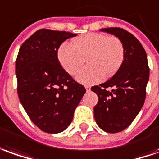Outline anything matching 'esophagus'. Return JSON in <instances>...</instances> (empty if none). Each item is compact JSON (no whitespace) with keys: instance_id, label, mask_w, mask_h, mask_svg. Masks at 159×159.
<instances>
[{"instance_id":"34e87169","label":"esophagus","mask_w":159,"mask_h":159,"mask_svg":"<svg viewBox=\"0 0 159 159\" xmlns=\"http://www.w3.org/2000/svg\"><path fill=\"white\" fill-rule=\"evenodd\" d=\"M85 88H86V90L87 91V92H88V91H90V89H91V87L89 86H85Z\"/></svg>"}]
</instances>
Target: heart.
I'll return each mask as SVG.
<instances>
[{
  "label": "heart",
  "mask_w": 159,
  "mask_h": 159,
  "mask_svg": "<svg viewBox=\"0 0 159 159\" xmlns=\"http://www.w3.org/2000/svg\"><path fill=\"white\" fill-rule=\"evenodd\" d=\"M125 58V47L117 36L88 33L64 43L58 51V59L66 73L74 76L87 61L88 66L77 76L82 84L98 83L103 76L111 77L121 66Z\"/></svg>",
  "instance_id": "obj_1"
}]
</instances>
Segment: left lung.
<instances>
[{
    "label": "left lung",
    "instance_id": "left-lung-1",
    "mask_svg": "<svg viewBox=\"0 0 159 159\" xmlns=\"http://www.w3.org/2000/svg\"><path fill=\"white\" fill-rule=\"evenodd\" d=\"M100 30L119 37L125 47L124 61L117 73L91 88L98 97L94 107L96 123L103 131L116 133L127 128L143 107L150 70L146 52L135 36L120 27Z\"/></svg>",
    "mask_w": 159,
    "mask_h": 159
}]
</instances>
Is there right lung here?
Wrapping results in <instances>:
<instances>
[{
  "instance_id": "right-lung-1",
  "label": "right lung",
  "mask_w": 159,
  "mask_h": 159,
  "mask_svg": "<svg viewBox=\"0 0 159 159\" xmlns=\"http://www.w3.org/2000/svg\"><path fill=\"white\" fill-rule=\"evenodd\" d=\"M77 34L40 29L20 48L15 62L17 93L29 119L48 133L63 132L71 124L74 110L86 93L61 66L58 49Z\"/></svg>"
}]
</instances>
